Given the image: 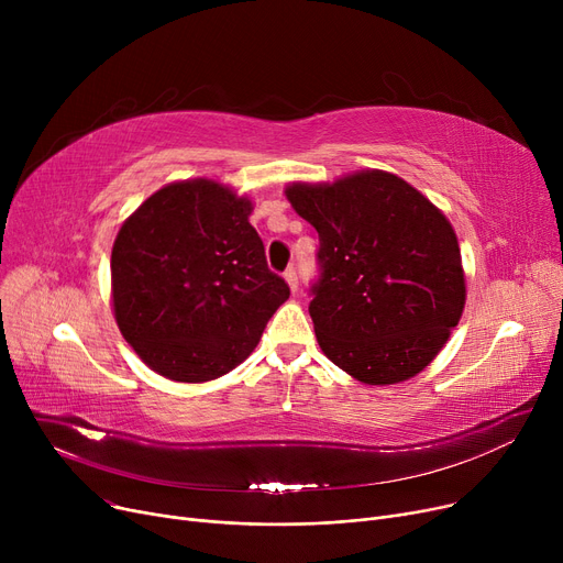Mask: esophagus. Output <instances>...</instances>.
<instances>
[{
	"instance_id": "esophagus-1",
	"label": "esophagus",
	"mask_w": 563,
	"mask_h": 563,
	"mask_svg": "<svg viewBox=\"0 0 563 563\" xmlns=\"http://www.w3.org/2000/svg\"><path fill=\"white\" fill-rule=\"evenodd\" d=\"M285 280H287L291 291L299 289V274H297V269H294V266H289V269L285 272Z\"/></svg>"
}]
</instances>
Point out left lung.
Returning <instances> with one entry per match:
<instances>
[{"label": "left lung", "instance_id": "left-lung-1", "mask_svg": "<svg viewBox=\"0 0 563 563\" xmlns=\"http://www.w3.org/2000/svg\"><path fill=\"white\" fill-rule=\"evenodd\" d=\"M319 232L310 317L321 351L369 386L420 374L445 346L465 306L452 223L386 170L285 189Z\"/></svg>", "mask_w": 563, "mask_h": 563}]
</instances>
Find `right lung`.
Listing matches in <instances>:
<instances>
[{
  "mask_svg": "<svg viewBox=\"0 0 563 563\" xmlns=\"http://www.w3.org/2000/svg\"><path fill=\"white\" fill-rule=\"evenodd\" d=\"M251 210L249 198L198 177L155 191L118 232L115 323L157 374L183 383L228 374L289 299L266 266Z\"/></svg>",
  "mask_w": 563,
  "mask_h": 563,
  "instance_id": "obj_1",
  "label": "right lung"
}]
</instances>
